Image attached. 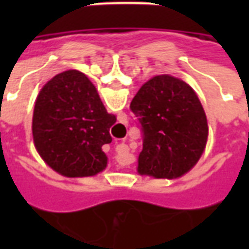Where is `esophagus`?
<instances>
[{
  "label": "esophagus",
  "instance_id": "esophagus-1",
  "mask_svg": "<svg viewBox=\"0 0 249 249\" xmlns=\"http://www.w3.org/2000/svg\"><path fill=\"white\" fill-rule=\"evenodd\" d=\"M116 151L119 152V153H126V152H128V145H125V144H119V145L116 146Z\"/></svg>",
  "mask_w": 249,
  "mask_h": 249
}]
</instances>
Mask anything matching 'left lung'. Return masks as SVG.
I'll use <instances>...</instances> for the list:
<instances>
[{"label": "left lung", "instance_id": "left-lung-1", "mask_svg": "<svg viewBox=\"0 0 249 249\" xmlns=\"http://www.w3.org/2000/svg\"><path fill=\"white\" fill-rule=\"evenodd\" d=\"M130 110L142 133L140 175L176 178L195 167L207 144L208 124L187 82L168 74L153 77L133 97Z\"/></svg>", "mask_w": 249, "mask_h": 249}]
</instances>
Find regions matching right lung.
Masks as SVG:
<instances>
[{
	"instance_id": "right-lung-1",
	"label": "right lung",
	"mask_w": 249,
	"mask_h": 249,
	"mask_svg": "<svg viewBox=\"0 0 249 249\" xmlns=\"http://www.w3.org/2000/svg\"><path fill=\"white\" fill-rule=\"evenodd\" d=\"M116 116L107 112L84 73L62 71L38 93L33 113V140L40 156L66 178L94 176L107 167L103 145L109 144Z\"/></svg>"
}]
</instances>
